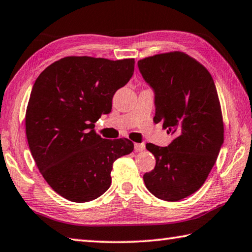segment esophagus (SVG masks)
<instances>
[{
    "label": "esophagus",
    "instance_id": "34e87169",
    "mask_svg": "<svg viewBox=\"0 0 252 252\" xmlns=\"http://www.w3.org/2000/svg\"><path fill=\"white\" fill-rule=\"evenodd\" d=\"M135 151L137 152V153H140V152L145 151V145H144V144L136 143V144H135Z\"/></svg>",
    "mask_w": 252,
    "mask_h": 252
}]
</instances>
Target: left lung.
Wrapping results in <instances>:
<instances>
[{
    "instance_id": "left-lung-1",
    "label": "left lung",
    "mask_w": 252,
    "mask_h": 252,
    "mask_svg": "<svg viewBox=\"0 0 252 252\" xmlns=\"http://www.w3.org/2000/svg\"><path fill=\"white\" fill-rule=\"evenodd\" d=\"M138 67L155 91L154 122L175 135L168 147L146 145L156 166L144 182L161 200H182L205 184L223 143L217 88L208 69L180 51L145 57Z\"/></svg>"
}]
</instances>
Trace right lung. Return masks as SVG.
Here are the masks:
<instances>
[{"label":"right lung","instance_id":"1","mask_svg":"<svg viewBox=\"0 0 252 252\" xmlns=\"http://www.w3.org/2000/svg\"><path fill=\"white\" fill-rule=\"evenodd\" d=\"M134 59L66 56L38 75L25 114L30 151L50 187L65 199L87 202L112 184L114 161L134 151L127 138L104 139L94 124L134 74Z\"/></svg>","mask_w":252,"mask_h":252}]
</instances>
